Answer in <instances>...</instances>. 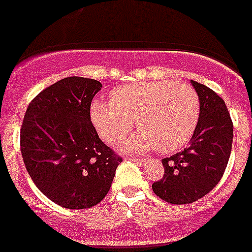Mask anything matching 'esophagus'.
I'll return each mask as SVG.
<instances>
[{
  "label": "esophagus",
  "mask_w": 252,
  "mask_h": 252,
  "mask_svg": "<svg viewBox=\"0 0 252 252\" xmlns=\"http://www.w3.org/2000/svg\"><path fill=\"white\" fill-rule=\"evenodd\" d=\"M127 159L132 160V161H136V162H139V164H142V162H144V159H140V158H130V157H128Z\"/></svg>",
  "instance_id": "34e87169"
}]
</instances>
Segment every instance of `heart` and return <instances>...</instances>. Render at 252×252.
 <instances>
[{
    "label": "heart",
    "mask_w": 252,
    "mask_h": 252,
    "mask_svg": "<svg viewBox=\"0 0 252 252\" xmlns=\"http://www.w3.org/2000/svg\"><path fill=\"white\" fill-rule=\"evenodd\" d=\"M199 115L194 88L173 81L121 86L112 91L110 101L95 99L90 108L95 131L110 145H117L137 122L140 130L122 142V149L132 153L183 148L197 128Z\"/></svg>",
    "instance_id": "heart-1"
}]
</instances>
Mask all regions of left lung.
Returning a JSON list of instances; mask_svg holds the SVG:
<instances>
[{
    "mask_svg": "<svg viewBox=\"0 0 252 252\" xmlns=\"http://www.w3.org/2000/svg\"><path fill=\"white\" fill-rule=\"evenodd\" d=\"M201 102V115L190 144L162 159L164 177L154 193L171 204H188L209 193L221 180L230 159L233 125L226 103L211 88L190 81Z\"/></svg>",
    "mask_w": 252,
    "mask_h": 252,
    "instance_id": "obj_1",
    "label": "left lung"
}]
</instances>
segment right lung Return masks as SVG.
Returning <instances> with one entry per match:
<instances>
[{
    "label": "right lung",
    "mask_w": 252,
    "mask_h": 252,
    "mask_svg": "<svg viewBox=\"0 0 252 252\" xmlns=\"http://www.w3.org/2000/svg\"><path fill=\"white\" fill-rule=\"evenodd\" d=\"M101 88L95 79L64 78L30 102L22 121L26 170L40 192L64 208L99 203L122 161L91 121V102Z\"/></svg>",
    "instance_id": "add662e5"
}]
</instances>
